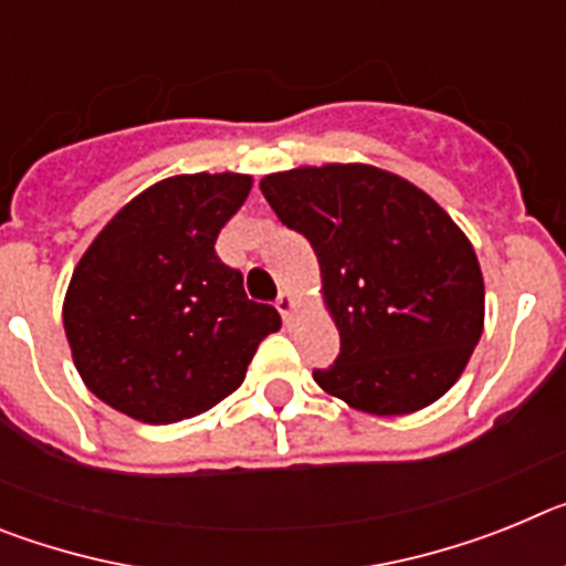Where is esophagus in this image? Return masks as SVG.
Returning a JSON list of instances; mask_svg holds the SVG:
<instances>
[{
	"label": "esophagus",
	"instance_id": "esophagus-1",
	"mask_svg": "<svg viewBox=\"0 0 566 566\" xmlns=\"http://www.w3.org/2000/svg\"><path fill=\"white\" fill-rule=\"evenodd\" d=\"M294 308H297V300H294V294L292 292H280V297H277V312L283 314V319H292V314H294Z\"/></svg>",
	"mask_w": 566,
	"mask_h": 566
}]
</instances>
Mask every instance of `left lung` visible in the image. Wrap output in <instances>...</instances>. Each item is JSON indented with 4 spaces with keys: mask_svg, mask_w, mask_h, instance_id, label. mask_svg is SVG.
<instances>
[{
    "mask_svg": "<svg viewBox=\"0 0 566 566\" xmlns=\"http://www.w3.org/2000/svg\"><path fill=\"white\" fill-rule=\"evenodd\" d=\"M312 243L339 357L314 382L352 408L402 417L462 377L484 328V280L468 234L402 175L323 164L260 181Z\"/></svg>",
    "mask_w": 566,
    "mask_h": 566,
    "instance_id": "8db88e82",
    "label": "left lung"
}]
</instances>
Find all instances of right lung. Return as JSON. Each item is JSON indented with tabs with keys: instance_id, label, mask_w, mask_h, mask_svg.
Returning <instances> with one entry per match:
<instances>
[{
	"instance_id": "right-lung-1",
	"label": "right lung",
	"mask_w": 566,
	"mask_h": 566,
	"mask_svg": "<svg viewBox=\"0 0 566 566\" xmlns=\"http://www.w3.org/2000/svg\"><path fill=\"white\" fill-rule=\"evenodd\" d=\"M252 175H172L124 203L73 269L62 319L78 377L147 424L198 417L238 391L274 306L243 292L214 240Z\"/></svg>"
}]
</instances>
